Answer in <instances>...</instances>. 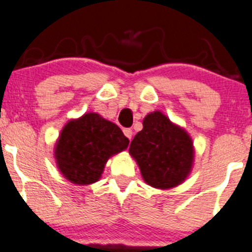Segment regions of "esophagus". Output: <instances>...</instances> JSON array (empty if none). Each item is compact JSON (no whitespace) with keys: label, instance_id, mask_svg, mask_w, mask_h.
<instances>
[{"label":"esophagus","instance_id":"obj_1","mask_svg":"<svg viewBox=\"0 0 252 252\" xmlns=\"http://www.w3.org/2000/svg\"><path fill=\"white\" fill-rule=\"evenodd\" d=\"M123 131H124V134H125V136H126L127 138H128L129 140H131L132 134H133V132H132V129H131V128H124Z\"/></svg>","mask_w":252,"mask_h":252}]
</instances>
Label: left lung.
Masks as SVG:
<instances>
[{
	"instance_id": "8db88e82",
	"label": "left lung",
	"mask_w": 252,
	"mask_h": 252,
	"mask_svg": "<svg viewBox=\"0 0 252 252\" xmlns=\"http://www.w3.org/2000/svg\"><path fill=\"white\" fill-rule=\"evenodd\" d=\"M128 151L145 183L161 190L180 185L193 164L191 137L158 110L145 116Z\"/></svg>"
}]
</instances>
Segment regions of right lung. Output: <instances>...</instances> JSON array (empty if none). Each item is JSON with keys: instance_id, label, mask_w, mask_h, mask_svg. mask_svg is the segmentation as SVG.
Masks as SVG:
<instances>
[{"instance_id": "right-lung-1", "label": "right lung", "mask_w": 252, "mask_h": 252, "mask_svg": "<svg viewBox=\"0 0 252 252\" xmlns=\"http://www.w3.org/2000/svg\"><path fill=\"white\" fill-rule=\"evenodd\" d=\"M120 127L97 113H86L62 128L55 145L58 168L77 185L96 183L108 158L128 147Z\"/></svg>"}]
</instances>
